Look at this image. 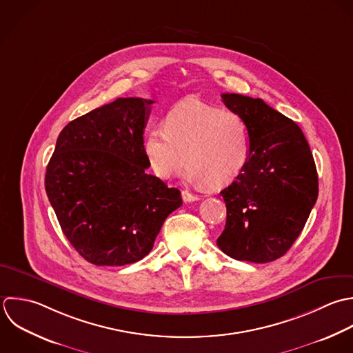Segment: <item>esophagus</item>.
I'll list each match as a JSON object with an SVG mask.
<instances>
[{
    "mask_svg": "<svg viewBox=\"0 0 353 353\" xmlns=\"http://www.w3.org/2000/svg\"><path fill=\"white\" fill-rule=\"evenodd\" d=\"M181 196H183V201H184V202H195V201H199V199H201L198 195H194V194H191V192H188V191H183V192H181Z\"/></svg>",
    "mask_w": 353,
    "mask_h": 353,
    "instance_id": "1",
    "label": "esophagus"
}]
</instances>
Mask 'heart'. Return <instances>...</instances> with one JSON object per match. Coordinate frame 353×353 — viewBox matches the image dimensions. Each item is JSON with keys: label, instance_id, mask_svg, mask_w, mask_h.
<instances>
[{"label": "heart", "instance_id": "obj_1", "mask_svg": "<svg viewBox=\"0 0 353 353\" xmlns=\"http://www.w3.org/2000/svg\"><path fill=\"white\" fill-rule=\"evenodd\" d=\"M162 123L163 130H150L143 141L144 155L159 179L179 174L187 163L190 181L219 190L235 181L252 158L248 122L196 97L172 105Z\"/></svg>", "mask_w": 353, "mask_h": 353}]
</instances>
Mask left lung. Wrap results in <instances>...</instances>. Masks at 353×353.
I'll return each instance as SVG.
<instances>
[{"label": "left lung", "mask_w": 353, "mask_h": 353, "mask_svg": "<svg viewBox=\"0 0 353 353\" xmlns=\"http://www.w3.org/2000/svg\"><path fill=\"white\" fill-rule=\"evenodd\" d=\"M249 125L252 158L220 194L227 221L217 246L239 261L270 263L282 257L301 234L318 199V172L300 126L261 99L221 94Z\"/></svg>", "instance_id": "left-lung-1"}]
</instances>
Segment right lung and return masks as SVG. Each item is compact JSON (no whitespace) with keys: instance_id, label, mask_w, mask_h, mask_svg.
Instances as JSON below:
<instances>
[{"instance_id":"add662e5","label":"right lung","mask_w":353,"mask_h":353,"mask_svg":"<svg viewBox=\"0 0 353 353\" xmlns=\"http://www.w3.org/2000/svg\"><path fill=\"white\" fill-rule=\"evenodd\" d=\"M152 100L119 97L64 126L45 174L48 199L72 248L94 265L144 259L177 188L148 174L143 150Z\"/></svg>"}]
</instances>
